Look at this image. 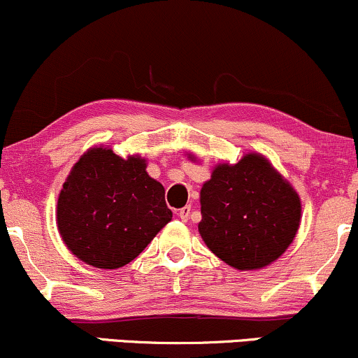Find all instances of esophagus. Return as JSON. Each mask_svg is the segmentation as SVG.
Segmentation results:
<instances>
[{
	"label": "esophagus",
	"instance_id": "obj_1",
	"mask_svg": "<svg viewBox=\"0 0 358 358\" xmlns=\"http://www.w3.org/2000/svg\"><path fill=\"white\" fill-rule=\"evenodd\" d=\"M190 212H192V207L190 206L182 207V209L178 210V217L182 219V221H188V217H190Z\"/></svg>",
	"mask_w": 358,
	"mask_h": 358
}]
</instances>
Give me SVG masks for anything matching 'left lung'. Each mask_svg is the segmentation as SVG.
<instances>
[{
    "label": "left lung",
    "instance_id": "8db88e82",
    "mask_svg": "<svg viewBox=\"0 0 358 358\" xmlns=\"http://www.w3.org/2000/svg\"><path fill=\"white\" fill-rule=\"evenodd\" d=\"M200 206L203 241L238 270L277 260L299 229V195L260 155L219 164L200 190Z\"/></svg>",
    "mask_w": 358,
    "mask_h": 358
}]
</instances>
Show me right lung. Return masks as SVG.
Listing matches in <instances>:
<instances>
[{"label":"right lung","mask_w":358,"mask_h":358,"mask_svg":"<svg viewBox=\"0 0 358 358\" xmlns=\"http://www.w3.org/2000/svg\"><path fill=\"white\" fill-rule=\"evenodd\" d=\"M170 221L164 188L148 175L144 159H122L107 148L81 156L57 200L62 241L96 268L127 265Z\"/></svg>","instance_id":"1"}]
</instances>
